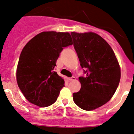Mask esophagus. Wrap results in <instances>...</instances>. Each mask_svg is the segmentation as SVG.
<instances>
[{
  "instance_id": "34e87169",
  "label": "esophagus",
  "mask_w": 134,
  "mask_h": 134,
  "mask_svg": "<svg viewBox=\"0 0 134 134\" xmlns=\"http://www.w3.org/2000/svg\"><path fill=\"white\" fill-rule=\"evenodd\" d=\"M68 79H69V81H74V80H75V77H71L68 78Z\"/></svg>"
}]
</instances>
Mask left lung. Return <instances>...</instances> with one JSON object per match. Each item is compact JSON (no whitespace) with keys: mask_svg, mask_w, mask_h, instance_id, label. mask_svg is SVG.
<instances>
[{"mask_svg":"<svg viewBox=\"0 0 134 134\" xmlns=\"http://www.w3.org/2000/svg\"><path fill=\"white\" fill-rule=\"evenodd\" d=\"M74 47L85 77H79L81 87L73 94L77 106L86 111L101 107L110 100L120 79L115 53L96 33L71 32Z\"/></svg>","mask_w":134,"mask_h":134,"instance_id":"left-lung-1","label":"left lung"}]
</instances>
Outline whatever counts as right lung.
Listing matches in <instances>:
<instances>
[{
    "label": "right lung",
    "mask_w": 134,
    "mask_h": 134,
    "mask_svg": "<svg viewBox=\"0 0 134 134\" xmlns=\"http://www.w3.org/2000/svg\"><path fill=\"white\" fill-rule=\"evenodd\" d=\"M68 32H43L23 49L17 68V82L26 100L39 107L56 102L64 80L55 71L64 47L72 45Z\"/></svg>",
    "instance_id": "right-lung-1"
}]
</instances>
